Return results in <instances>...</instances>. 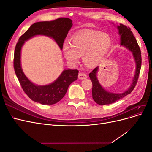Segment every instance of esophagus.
Segmentation results:
<instances>
[{
    "label": "esophagus",
    "mask_w": 152,
    "mask_h": 152,
    "mask_svg": "<svg viewBox=\"0 0 152 152\" xmlns=\"http://www.w3.org/2000/svg\"><path fill=\"white\" fill-rule=\"evenodd\" d=\"M87 78V75L86 74V73H79V79L80 80L82 79H86Z\"/></svg>",
    "instance_id": "1"
}]
</instances>
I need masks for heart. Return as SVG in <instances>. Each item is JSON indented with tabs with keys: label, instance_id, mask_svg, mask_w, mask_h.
Wrapping results in <instances>:
<instances>
[{
	"label": "heart",
	"instance_id": "1",
	"mask_svg": "<svg viewBox=\"0 0 152 152\" xmlns=\"http://www.w3.org/2000/svg\"><path fill=\"white\" fill-rule=\"evenodd\" d=\"M111 45L112 39L107 34L94 30L82 31L73 37L72 45H64L63 53L71 63H77L79 56H82L86 66L94 67L103 59Z\"/></svg>",
	"mask_w": 152,
	"mask_h": 152
}]
</instances>
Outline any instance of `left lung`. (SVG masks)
Here are the masks:
<instances>
[{"mask_svg": "<svg viewBox=\"0 0 152 152\" xmlns=\"http://www.w3.org/2000/svg\"><path fill=\"white\" fill-rule=\"evenodd\" d=\"M117 28L118 30V33L121 35V45H124V47L130 50L134 58L136 64V73L129 88L122 93L116 94L107 91L99 84L97 77H96L98 66L95 68L89 73V77L93 83V89H92L93 98L94 102L99 105L112 104L130 94L134 89L140 75L141 66V53L134 34L129 27L122 24H120V26H118Z\"/></svg>", "mask_w": 152, "mask_h": 152, "instance_id": "8db88e82", "label": "left lung"}]
</instances>
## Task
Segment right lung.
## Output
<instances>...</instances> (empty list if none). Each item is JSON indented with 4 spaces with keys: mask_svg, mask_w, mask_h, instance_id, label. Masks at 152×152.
I'll return each mask as SVG.
<instances>
[{
    "mask_svg": "<svg viewBox=\"0 0 152 152\" xmlns=\"http://www.w3.org/2000/svg\"><path fill=\"white\" fill-rule=\"evenodd\" d=\"M72 21L68 18H59L50 21L35 23L23 34L16 44L14 54V68L23 90L26 95L37 103L53 104L59 102L65 95L69 86L78 79V70H65L52 84L36 86L27 78L21 67V49L25 41L37 35L53 38L63 49V42L72 26Z\"/></svg>",
    "mask_w": 152,
    "mask_h": 152,
    "instance_id": "obj_1",
    "label": "right lung"
}]
</instances>
